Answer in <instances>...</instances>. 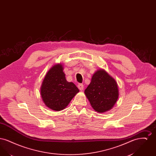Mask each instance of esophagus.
I'll list each match as a JSON object with an SVG mask.
<instances>
[{"mask_svg":"<svg viewBox=\"0 0 156 156\" xmlns=\"http://www.w3.org/2000/svg\"><path fill=\"white\" fill-rule=\"evenodd\" d=\"M78 89H80V90H82L83 89V84L79 83V84L78 85Z\"/></svg>","mask_w":156,"mask_h":156,"instance_id":"esophagus-1","label":"esophagus"}]
</instances>
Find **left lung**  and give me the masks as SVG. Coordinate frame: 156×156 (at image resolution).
Returning <instances> with one entry per match:
<instances>
[{"label":"left lung","mask_w":156,"mask_h":156,"mask_svg":"<svg viewBox=\"0 0 156 156\" xmlns=\"http://www.w3.org/2000/svg\"><path fill=\"white\" fill-rule=\"evenodd\" d=\"M84 92L92 108L99 113L111 109L119 97L117 82L103 69L94 73Z\"/></svg>","instance_id":"1"}]
</instances>
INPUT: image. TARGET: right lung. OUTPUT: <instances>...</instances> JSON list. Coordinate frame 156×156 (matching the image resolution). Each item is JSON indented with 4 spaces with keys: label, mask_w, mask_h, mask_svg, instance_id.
<instances>
[{
    "label": "right lung",
    "mask_w": 156,
    "mask_h": 156,
    "mask_svg": "<svg viewBox=\"0 0 156 156\" xmlns=\"http://www.w3.org/2000/svg\"><path fill=\"white\" fill-rule=\"evenodd\" d=\"M61 64L54 65L45 75L40 93L46 106L55 111L66 108L79 89L66 78Z\"/></svg>",
    "instance_id": "right-lung-1"
}]
</instances>
